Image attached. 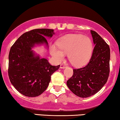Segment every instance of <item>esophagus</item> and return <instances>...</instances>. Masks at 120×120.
Wrapping results in <instances>:
<instances>
[{
    "mask_svg": "<svg viewBox=\"0 0 120 120\" xmlns=\"http://www.w3.org/2000/svg\"><path fill=\"white\" fill-rule=\"evenodd\" d=\"M60 69H65L66 68V66L64 65H63V64H61V65H60Z\"/></svg>",
    "mask_w": 120,
    "mask_h": 120,
    "instance_id": "obj_1",
    "label": "esophagus"
}]
</instances>
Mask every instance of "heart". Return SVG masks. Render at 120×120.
Instances as JSON below:
<instances>
[{
    "mask_svg": "<svg viewBox=\"0 0 120 120\" xmlns=\"http://www.w3.org/2000/svg\"><path fill=\"white\" fill-rule=\"evenodd\" d=\"M93 50L92 40L82 34H70L63 37L57 42V45H51V55L56 63H60L68 54L69 60L73 65H85L91 59Z\"/></svg>",
    "mask_w": 120,
    "mask_h": 120,
    "instance_id": "obj_1",
    "label": "heart"
}]
</instances>
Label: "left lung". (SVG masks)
<instances>
[{"instance_id": "left-lung-1", "label": "left lung", "mask_w": 120, "mask_h": 120, "mask_svg": "<svg viewBox=\"0 0 120 120\" xmlns=\"http://www.w3.org/2000/svg\"><path fill=\"white\" fill-rule=\"evenodd\" d=\"M94 48L86 66L73 69V75L66 82L70 90L81 98L90 97L99 92L107 81L109 73L110 49L96 32L90 31Z\"/></svg>"}]
</instances>
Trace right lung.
I'll list each match as a JSON object with an SVG mask.
<instances>
[{
	"label": "right lung",
	"instance_id": "obj_1",
	"mask_svg": "<svg viewBox=\"0 0 120 120\" xmlns=\"http://www.w3.org/2000/svg\"><path fill=\"white\" fill-rule=\"evenodd\" d=\"M55 34L52 29H35L21 35L11 47L9 54L8 75L14 87L24 96L34 97L47 89L51 75L60 65H50L32 50L44 45L48 49L46 37Z\"/></svg>",
	"mask_w": 120,
	"mask_h": 120
}]
</instances>
